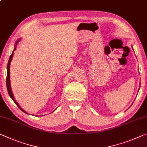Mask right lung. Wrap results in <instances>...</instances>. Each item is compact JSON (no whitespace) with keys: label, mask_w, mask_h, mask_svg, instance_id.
<instances>
[{"label":"right lung","mask_w":147,"mask_h":147,"mask_svg":"<svg viewBox=\"0 0 147 147\" xmlns=\"http://www.w3.org/2000/svg\"><path fill=\"white\" fill-rule=\"evenodd\" d=\"M20 41V39H18L16 42V45H15V48L13 49V53H12V54H11L10 57H9V61H8V65H7V76H6V86H7V89H8V94L9 95L10 97L11 98L12 100H13V102L15 103H16V105L19 107V109H21L22 111H23V112H24L25 113H27L28 114V113L26 112V111H25L23 109H22L21 107H20V106L18 104V103L17 102L16 100H15V98H14V96L13 94V93H12V91H11V86H10V80H9V74H10V71H9V66H10V63H11V61L12 59V58H13V52L16 51V47H17V45L18 44L19 41Z\"/></svg>","instance_id":"1"}]
</instances>
